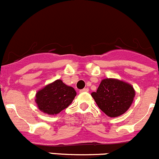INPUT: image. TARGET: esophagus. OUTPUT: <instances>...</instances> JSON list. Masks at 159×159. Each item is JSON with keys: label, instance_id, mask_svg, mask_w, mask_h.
Segmentation results:
<instances>
[{"label": "esophagus", "instance_id": "1", "mask_svg": "<svg viewBox=\"0 0 159 159\" xmlns=\"http://www.w3.org/2000/svg\"><path fill=\"white\" fill-rule=\"evenodd\" d=\"M89 89L88 88H84L82 90H80V93H84V92H88Z\"/></svg>", "mask_w": 159, "mask_h": 159}]
</instances>
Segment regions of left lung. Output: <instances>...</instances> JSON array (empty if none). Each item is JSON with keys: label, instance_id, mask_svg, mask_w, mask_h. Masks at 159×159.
Here are the masks:
<instances>
[{"label": "left lung", "instance_id": "8db88e82", "mask_svg": "<svg viewBox=\"0 0 159 159\" xmlns=\"http://www.w3.org/2000/svg\"><path fill=\"white\" fill-rule=\"evenodd\" d=\"M91 96L106 116L116 118L128 110L135 97V90L130 84L121 80L105 78Z\"/></svg>", "mask_w": 159, "mask_h": 159}]
</instances>
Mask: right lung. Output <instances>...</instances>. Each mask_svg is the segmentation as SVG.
<instances>
[{"label": "right lung", "mask_w": 159, "mask_h": 159, "mask_svg": "<svg viewBox=\"0 0 159 159\" xmlns=\"http://www.w3.org/2000/svg\"><path fill=\"white\" fill-rule=\"evenodd\" d=\"M75 96L76 91L72 87L57 79L38 90L34 101L40 111L56 116L70 105Z\"/></svg>", "instance_id": "obj_1"}]
</instances>
